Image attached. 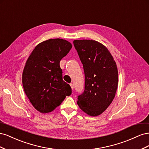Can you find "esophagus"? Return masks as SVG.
<instances>
[{
  "label": "esophagus",
  "mask_w": 149,
  "mask_h": 149,
  "mask_svg": "<svg viewBox=\"0 0 149 149\" xmlns=\"http://www.w3.org/2000/svg\"><path fill=\"white\" fill-rule=\"evenodd\" d=\"M70 86H71V89H74V86H73V84H70Z\"/></svg>",
  "instance_id": "34e87169"
}]
</instances>
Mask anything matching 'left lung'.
I'll return each instance as SVG.
<instances>
[{
	"label": "left lung",
	"instance_id": "1",
	"mask_svg": "<svg viewBox=\"0 0 149 149\" xmlns=\"http://www.w3.org/2000/svg\"><path fill=\"white\" fill-rule=\"evenodd\" d=\"M74 46L83 65L85 87L77 104L85 113L97 116L113 101L118 86V71L107 48L93 40H75Z\"/></svg>",
	"mask_w": 149,
	"mask_h": 149
}]
</instances>
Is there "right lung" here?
I'll return each instance as SVG.
<instances>
[{"instance_id": "add662e5", "label": "right lung", "mask_w": 149, "mask_h": 149, "mask_svg": "<svg viewBox=\"0 0 149 149\" xmlns=\"http://www.w3.org/2000/svg\"><path fill=\"white\" fill-rule=\"evenodd\" d=\"M72 48L63 39H49L38 44L26 61L22 84L31 104L41 113L53 111L66 96L70 86L63 80L60 62Z\"/></svg>"}]
</instances>
